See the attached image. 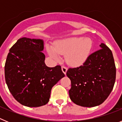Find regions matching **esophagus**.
<instances>
[{"instance_id":"1","label":"esophagus","mask_w":122,"mask_h":122,"mask_svg":"<svg viewBox=\"0 0 122 122\" xmlns=\"http://www.w3.org/2000/svg\"><path fill=\"white\" fill-rule=\"evenodd\" d=\"M62 71L63 72V73L65 74L66 73V71H67V68L65 66H62Z\"/></svg>"}]
</instances>
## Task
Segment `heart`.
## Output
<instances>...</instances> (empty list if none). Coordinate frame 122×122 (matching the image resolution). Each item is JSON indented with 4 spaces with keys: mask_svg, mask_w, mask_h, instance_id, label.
Returning a JSON list of instances; mask_svg holds the SVG:
<instances>
[{
    "mask_svg": "<svg viewBox=\"0 0 122 122\" xmlns=\"http://www.w3.org/2000/svg\"><path fill=\"white\" fill-rule=\"evenodd\" d=\"M93 46L90 38L73 37L56 42L54 48L48 46L49 54L55 59H59L60 55H65L68 64L77 66L83 64L90 55Z\"/></svg>",
    "mask_w": 122,
    "mask_h": 122,
    "instance_id": "obj_1",
    "label": "heart"
}]
</instances>
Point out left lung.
Returning a JSON list of instances; mask_svg holds the SVG:
<instances>
[{
	"mask_svg": "<svg viewBox=\"0 0 122 122\" xmlns=\"http://www.w3.org/2000/svg\"><path fill=\"white\" fill-rule=\"evenodd\" d=\"M99 50L88 57L82 65L68 69L66 76L70 79L69 90L71 100L83 107H94L108 97L114 87L116 68L111 49L101 43Z\"/></svg>",
	"mask_w": 122,
	"mask_h": 122,
	"instance_id": "8db88e82",
	"label": "left lung"
}]
</instances>
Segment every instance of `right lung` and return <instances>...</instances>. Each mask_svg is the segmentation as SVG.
Listing matches in <instances>:
<instances>
[{
	"label": "right lung",
	"instance_id": "add662e5",
	"mask_svg": "<svg viewBox=\"0 0 122 122\" xmlns=\"http://www.w3.org/2000/svg\"><path fill=\"white\" fill-rule=\"evenodd\" d=\"M42 40L23 37L10 49L5 65V81L19 103L39 107L49 102L51 89L65 76L60 65L50 68L45 63Z\"/></svg>",
	"mask_w": 122,
	"mask_h": 122
}]
</instances>
